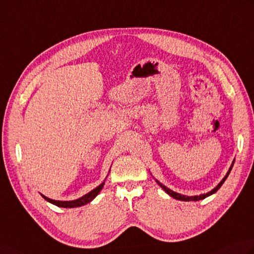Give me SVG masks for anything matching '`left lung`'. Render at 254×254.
Segmentation results:
<instances>
[{
	"mask_svg": "<svg viewBox=\"0 0 254 254\" xmlns=\"http://www.w3.org/2000/svg\"><path fill=\"white\" fill-rule=\"evenodd\" d=\"M234 162L235 161H233V163H232V167L229 168V171L227 172V174L225 175V178H224L222 181H221V183L219 185H217L214 190H212L211 191H209V192H207V193H203V194H200V196H193V197H188V196H183V194H181V193H178V192H175V191H173V190H169L168 187H166L164 185H162L160 182H158L157 180H156V182L158 183L159 185L161 186V188L162 190L166 191L168 194H170L171 197H173V198H175V199H178V200H183V201H198V200H201V199H204V198H207V197H209V196H211L212 193H214V192H216L217 190H220L221 188V186L223 185V183L225 182V180L227 179V176H228V174L231 173V171H232V168H233V166H234Z\"/></svg>",
	"mask_w": 254,
	"mask_h": 254,
	"instance_id": "8db88e82",
	"label": "left lung"
}]
</instances>
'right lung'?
Here are the masks:
<instances>
[{
	"label": "right lung",
	"instance_id": "add662e5",
	"mask_svg": "<svg viewBox=\"0 0 254 254\" xmlns=\"http://www.w3.org/2000/svg\"><path fill=\"white\" fill-rule=\"evenodd\" d=\"M104 184H105V182H103L102 184H100L98 187L95 188V190H93L92 191L86 193L85 196L81 197V198L76 199V200H72V201H58V200H53V199L47 198V197L43 196V194H42V197L46 200V201H49V202H51V203H53V204H55V205H57V207H62V208H75V207H81V205H84V204H86V203H88V202H91L92 200L97 196L98 192L103 190Z\"/></svg>",
	"mask_w": 254,
	"mask_h": 254
}]
</instances>
